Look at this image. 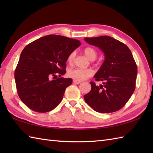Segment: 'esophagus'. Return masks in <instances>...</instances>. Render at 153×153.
<instances>
[{
  "label": "esophagus",
  "instance_id": "esophagus-1",
  "mask_svg": "<svg viewBox=\"0 0 153 153\" xmlns=\"http://www.w3.org/2000/svg\"><path fill=\"white\" fill-rule=\"evenodd\" d=\"M73 82L75 84H79V83H82V82H81V81H77V80H75V79L73 80Z\"/></svg>",
  "mask_w": 153,
  "mask_h": 153
}]
</instances>
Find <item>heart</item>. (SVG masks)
Wrapping results in <instances>:
<instances>
[{"label": "heart", "mask_w": 153, "mask_h": 153, "mask_svg": "<svg viewBox=\"0 0 153 153\" xmlns=\"http://www.w3.org/2000/svg\"><path fill=\"white\" fill-rule=\"evenodd\" d=\"M83 52L84 54H85V56L91 60H95L97 57V52L93 48L86 47L85 49H84ZM75 55H76V53H75V52H72V53L70 54L67 60L68 63L71 64L72 62L74 59ZM93 74L94 71L93 70L91 69V68L82 69V68H70V69L68 70L67 72L68 77L77 81H82L84 79H86L88 78V77H91Z\"/></svg>", "instance_id": "heart-1"}]
</instances>
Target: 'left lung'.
I'll use <instances>...</instances> for the list:
<instances>
[{"instance_id":"left-lung-1","label":"left lung","mask_w":153,"mask_h":153,"mask_svg":"<svg viewBox=\"0 0 153 153\" xmlns=\"http://www.w3.org/2000/svg\"><path fill=\"white\" fill-rule=\"evenodd\" d=\"M89 45L99 47L105 60L94 77L103 82L97 86L91 82V90L84 95L86 103L96 112L110 113L121 109L135 89L137 67L126 45L109 36L85 37Z\"/></svg>"}]
</instances>
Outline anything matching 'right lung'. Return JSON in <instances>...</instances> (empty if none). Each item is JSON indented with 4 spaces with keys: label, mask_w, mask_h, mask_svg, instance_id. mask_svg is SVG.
<instances>
[{
    "label": "right lung",
    "mask_w": 153,
    "mask_h": 153,
    "mask_svg": "<svg viewBox=\"0 0 153 153\" xmlns=\"http://www.w3.org/2000/svg\"><path fill=\"white\" fill-rule=\"evenodd\" d=\"M80 41L58 35L41 37L22 51L15 70L18 95L33 111L47 112L59 105L71 78L60 77L66 74L70 54L80 46ZM59 76L52 80L51 77Z\"/></svg>",
    "instance_id": "add662e5"
}]
</instances>
